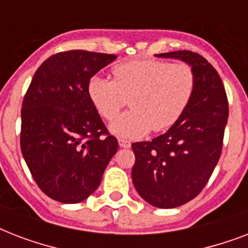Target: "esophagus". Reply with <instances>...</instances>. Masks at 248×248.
Instances as JSON below:
<instances>
[{"instance_id":"obj_1","label":"esophagus","mask_w":248,"mask_h":248,"mask_svg":"<svg viewBox=\"0 0 248 248\" xmlns=\"http://www.w3.org/2000/svg\"><path fill=\"white\" fill-rule=\"evenodd\" d=\"M118 144H120L121 148H130L131 147V143L126 139H120L118 140Z\"/></svg>"}]
</instances>
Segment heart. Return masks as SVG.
<instances>
[{"label": "heart", "instance_id": "obj_1", "mask_svg": "<svg viewBox=\"0 0 248 248\" xmlns=\"http://www.w3.org/2000/svg\"><path fill=\"white\" fill-rule=\"evenodd\" d=\"M113 79L93 76L87 85L93 105L104 120L113 121L130 97L131 110L118 117L110 131L124 139H139L151 131L172 127L188 108L196 76L186 63L139 59L116 64Z\"/></svg>", "mask_w": 248, "mask_h": 248}]
</instances>
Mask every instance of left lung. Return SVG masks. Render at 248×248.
<instances>
[{"label": "left lung", "instance_id": "1", "mask_svg": "<svg viewBox=\"0 0 248 248\" xmlns=\"http://www.w3.org/2000/svg\"><path fill=\"white\" fill-rule=\"evenodd\" d=\"M180 59L196 76V89L181 118L152 141L132 144V183L144 201L173 208L196 198L211 177L223 149L229 107L216 69L189 50L158 54Z\"/></svg>", "mask_w": 248, "mask_h": 248}]
</instances>
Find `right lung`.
<instances>
[{
  "instance_id": "right-lung-1",
  "label": "right lung",
  "mask_w": 248,
  "mask_h": 248,
  "mask_svg": "<svg viewBox=\"0 0 248 248\" xmlns=\"http://www.w3.org/2000/svg\"><path fill=\"white\" fill-rule=\"evenodd\" d=\"M116 58L85 50L55 54L25 93L21 153L41 190L62 203L91 196L118 149L87 93L90 78Z\"/></svg>"
}]
</instances>
